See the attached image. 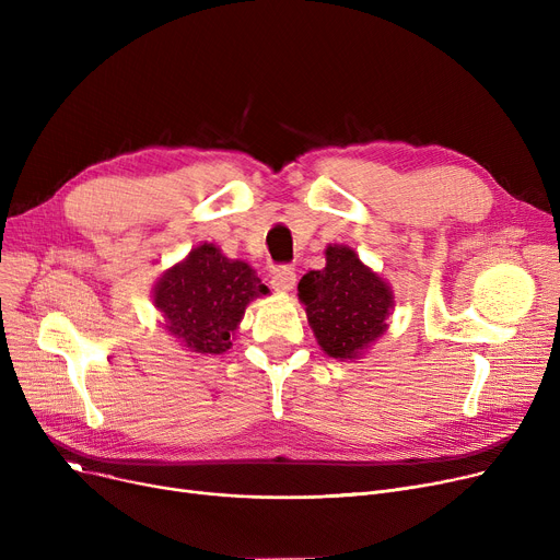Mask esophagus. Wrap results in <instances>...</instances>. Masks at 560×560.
Returning <instances> with one entry per match:
<instances>
[{
	"instance_id": "1",
	"label": "esophagus",
	"mask_w": 560,
	"mask_h": 560,
	"mask_svg": "<svg viewBox=\"0 0 560 560\" xmlns=\"http://www.w3.org/2000/svg\"><path fill=\"white\" fill-rule=\"evenodd\" d=\"M272 288L277 290V292H290L292 288H295V283H298V275H295V270L292 268H277L275 270V275H272Z\"/></svg>"
}]
</instances>
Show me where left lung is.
Returning <instances> with one entry per match:
<instances>
[{
	"mask_svg": "<svg viewBox=\"0 0 560 560\" xmlns=\"http://www.w3.org/2000/svg\"><path fill=\"white\" fill-rule=\"evenodd\" d=\"M325 258V268L302 277L298 298L322 351L336 361H357L388 331L393 288L349 245H329Z\"/></svg>",
	"mask_w": 560,
	"mask_h": 560,
	"instance_id": "obj_1",
	"label": "left lung"
}]
</instances>
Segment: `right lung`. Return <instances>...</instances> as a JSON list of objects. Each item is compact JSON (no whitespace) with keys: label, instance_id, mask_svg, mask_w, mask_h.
<instances>
[{"label":"right lung","instance_id":"add662e5","mask_svg":"<svg viewBox=\"0 0 560 560\" xmlns=\"http://www.w3.org/2000/svg\"><path fill=\"white\" fill-rule=\"evenodd\" d=\"M268 292L249 262L201 243L159 277L152 302L163 315L165 334L192 354L213 357L231 349L247 304Z\"/></svg>","mask_w":560,"mask_h":560}]
</instances>
